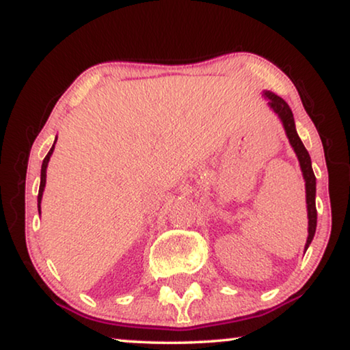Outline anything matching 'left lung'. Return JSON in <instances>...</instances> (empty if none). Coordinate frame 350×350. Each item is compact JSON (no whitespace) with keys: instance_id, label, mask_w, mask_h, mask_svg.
I'll return each mask as SVG.
<instances>
[{"instance_id":"8db88e82","label":"left lung","mask_w":350,"mask_h":350,"mask_svg":"<svg viewBox=\"0 0 350 350\" xmlns=\"http://www.w3.org/2000/svg\"><path fill=\"white\" fill-rule=\"evenodd\" d=\"M265 97L269 98V105L273 111L278 114L281 122L284 125L286 135H288L289 143L292 148H294L297 157H299L300 161V168L301 173H304L305 182H306V207H308V239H306V245L305 248L310 247V243L314 237L316 232V225H317V211H316V176L312 173V166H311V159L308 150L305 149L304 143L299 138L295 130V122H294V114H292L291 107L286 103L283 98L280 96H275L272 92H265Z\"/></svg>"}]
</instances>
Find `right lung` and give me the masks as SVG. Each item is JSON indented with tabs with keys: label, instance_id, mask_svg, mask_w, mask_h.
<instances>
[{
	"label": "right lung",
	"instance_id": "right-lung-1",
	"mask_svg": "<svg viewBox=\"0 0 350 350\" xmlns=\"http://www.w3.org/2000/svg\"><path fill=\"white\" fill-rule=\"evenodd\" d=\"M53 149H55V144L51 146V149L49 150V154L45 155L44 161H42V170H40V187H39V195H38V207H39V212H40V200H42V191H44L45 180H46V165H49L50 155L53 154Z\"/></svg>",
	"mask_w": 350,
	"mask_h": 350
}]
</instances>
